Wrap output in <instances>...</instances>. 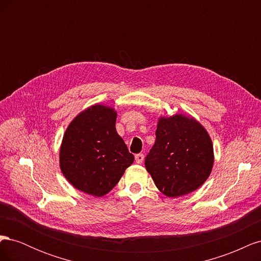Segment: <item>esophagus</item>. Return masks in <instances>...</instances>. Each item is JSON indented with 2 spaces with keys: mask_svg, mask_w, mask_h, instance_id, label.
I'll return each instance as SVG.
<instances>
[{
  "mask_svg": "<svg viewBox=\"0 0 261 261\" xmlns=\"http://www.w3.org/2000/svg\"><path fill=\"white\" fill-rule=\"evenodd\" d=\"M144 159H145V155H144L143 153H138V154H136V155H135V160H136V162H137L138 164L143 163Z\"/></svg>",
  "mask_w": 261,
  "mask_h": 261,
  "instance_id": "34e87169",
  "label": "esophagus"
}]
</instances>
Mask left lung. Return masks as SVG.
I'll return each mask as SVG.
<instances>
[{
	"label": "left lung",
	"mask_w": 261,
	"mask_h": 261,
	"mask_svg": "<svg viewBox=\"0 0 261 261\" xmlns=\"http://www.w3.org/2000/svg\"><path fill=\"white\" fill-rule=\"evenodd\" d=\"M213 160L212 141L203 126L194 117L175 114L159 118L145 165L158 189L175 198L206 181Z\"/></svg>",
	"instance_id": "left-lung-1"
}]
</instances>
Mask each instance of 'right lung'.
<instances>
[{
	"label": "right lung",
	"instance_id": "obj_1",
	"mask_svg": "<svg viewBox=\"0 0 261 261\" xmlns=\"http://www.w3.org/2000/svg\"><path fill=\"white\" fill-rule=\"evenodd\" d=\"M113 108L94 105L70 122L60 149L63 175L78 191L96 197L108 194L134 162L115 128Z\"/></svg>",
	"mask_w": 261,
	"mask_h": 261
}]
</instances>
